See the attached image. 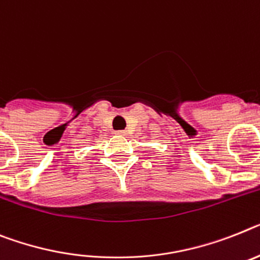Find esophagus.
<instances>
[{
    "mask_svg": "<svg viewBox=\"0 0 260 260\" xmlns=\"http://www.w3.org/2000/svg\"><path fill=\"white\" fill-rule=\"evenodd\" d=\"M116 135H119V136H126V131H117Z\"/></svg>",
    "mask_w": 260,
    "mask_h": 260,
    "instance_id": "esophagus-1",
    "label": "esophagus"
}]
</instances>
